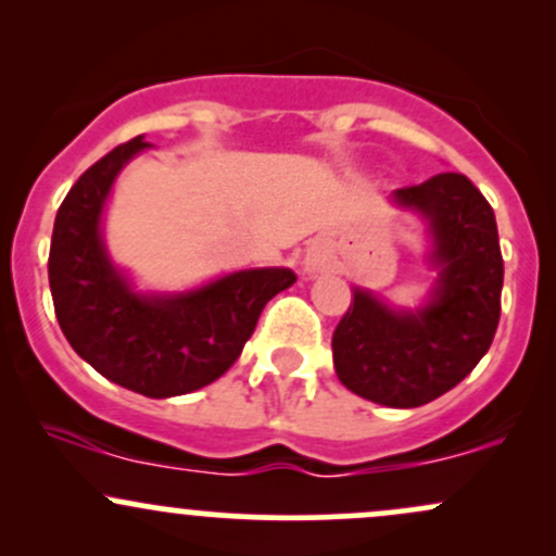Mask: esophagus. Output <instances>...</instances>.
Returning a JSON list of instances; mask_svg holds the SVG:
<instances>
[{"mask_svg":"<svg viewBox=\"0 0 556 556\" xmlns=\"http://www.w3.org/2000/svg\"><path fill=\"white\" fill-rule=\"evenodd\" d=\"M308 268H311V271H314V268H316V264H314V261H311V264H308Z\"/></svg>","mask_w":556,"mask_h":556,"instance_id":"34e87169","label":"esophagus"}]
</instances>
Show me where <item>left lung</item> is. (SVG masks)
Returning a JSON list of instances; mask_svg holds the SVG:
<instances>
[{"label":"left lung","mask_w":556,"mask_h":556,"mask_svg":"<svg viewBox=\"0 0 556 556\" xmlns=\"http://www.w3.org/2000/svg\"><path fill=\"white\" fill-rule=\"evenodd\" d=\"M393 200L430 227L438 285L417 311H395L367 290H353L334 327L332 358L340 382L356 395L414 408L459 386L491 348L504 261L493 208L465 174L446 170L395 189Z\"/></svg>","instance_id":"8db88e82"}]
</instances>
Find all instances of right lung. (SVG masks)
<instances>
[{"label": "right lung", "instance_id": "1", "mask_svg": "<svg viewBox=\"0 0 556 556\" xmlns=\"http://www.w3.org/2000/svg\"><path fill=\"white\" fill-rule=\"evenodd\" d=\"M142 137L78 176L52 229L50 290L73 351L115 386L170 399L211 386L240 358L261 311L295 282L290 268H248L179 295H142L113 266L100 218L115 176Z\"/></svg>", "mask_w": 556, "mask_h": 556}]
</instances>
